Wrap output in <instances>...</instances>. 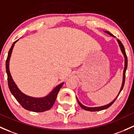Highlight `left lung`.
<instances>
[{
    "mask_svg": "<svg viewBox=\"0 0 134 134\" xmlns=\"http://www.w3.org/2000/svg\"><path fill=\"white\" fill-rule=\"evenodd\" d=\"M105 33L108 34L109 35H110V36H114L112 34L110 33L108 31H105ZM118 42L119 43V45H120V48H121V52L123 53V55H124L125 57V68H124V70H123V83H122V85H121V89H120V92H119V94L118 95V96L116 97V98H115V99L112 102L109 103V104H108V105H104V106H100V107H95V108H88V107H86V106H85V105H83V104H81L79 101L78 100V99H77V102L79 103V105H80L81 108H82L83 109L86 110V111H102V110H104V109H105L109 108L110 106H111V105L113 104V103L114 102V101L116 100V99L118 97V95H120V92H121V91L123 90V86H124V84H125V72H126V70H127V63H128V60H127V55H126V52H125V48L124 46H123V44L121 43V42L120 41V40H118Z\"/></svg>",
    "mask_w": 134,
    "mask_h": 134,
    "instance_id": "8db88e82",
    "label": "left lung"
}]
</instances>
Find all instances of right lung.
<instances>
[{
    "instance_id": "1",
    "label": "right lung",
    "mask_w": 134,
    "mask_h": 134,
    "mask_svg": "<svg viewBox=\"0 0 134 134\" xmlns=\"http://www.w3.org/2000/svg\"><path fill=\"white\" fill-rule=\"evenodd\" d=\"M18 41V39L14 42L12 46L10 48L8 52L6 62H5V69H6V72L7 74V82H8L9 88L14 98L17 100L18 102L20 103L21 106L25 109L36 113L48 111V110L50 109L53 105L54 103L57 99V95H58L62 86L64 85V83L60 84L59 85L56 86L55 88L53 90L52 92L45 97H30L27 96V95L21 93L20 90L18 88L14 82L13 81L11 75L10 74L9 69V59L11 55V53H12L14 44Z\"/></svg>"
}]
</instances>
